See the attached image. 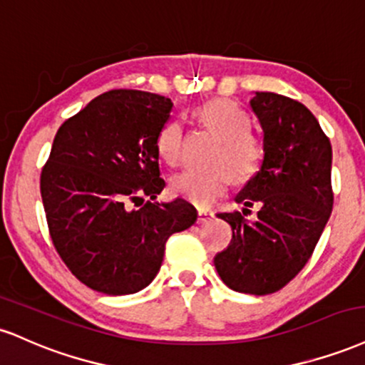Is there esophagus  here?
<instances>
[{
	"instance_id": "obj_1",
	"label": "esophagus",
	"mask_w": 365,
	"mask_h": 365,
	"mask_svg": "<svg viewBox=\"0 0 365 365\" xmlns=\"http://www.w3.org/2000/svg\"><path fill=\"white\" fill-rule=\"evenodd\" d=\"M213 215H215V213H213L212 210H203V208H200V210H198V222H200V224H203V222L212 220Z\"/></svg>"
}]
</instances>
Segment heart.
I'll return each mask as SVG.
<instances>
[{"instance_id": "b5f03b06", "label": "heart", "mask_w": 365, "mask_h": 365, "mask_svg": "<svg viewBox=\"0 0 365 365\" xmlns=\"http://www.w3.org/2000/svg\"><path fill=\"white\" fill-rule=\"evenodd\" d=\"M196 115L200 121L217 133L222 145L217 152V164L212 170L187 169L174 175L170 191L195 207L208 208L225 195L232 182V174L237 181H247L259 170L263 160V145L255 133H251V121L234 102L215 98L198 107ZM182 126L178 119H170L157 133V155L169 165H178L182 158Z\"/></svg>"}]
</instances>
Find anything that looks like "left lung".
I'll return each mask as SVG.
<instances>
[{
	"mask_svg": "<svg viewBox=\"0 0 365 365\" xmlns=\"http://www.w3.org/2000/svg\"><path fill=\"white\" fill-rule=\"evenodd\" d=\"M263 128V160L241 192L242 212L218 213L232 241L213 259L222 282L235 292L267 295L306 267L333 210L331 143L301 102L273 92L250 101Z\"/></svg>",
	"mask_w": 365,
	"mask_h": 365,
	"instance_id": "left-lung-1",
	"label": "left lung"
}]
</instances>
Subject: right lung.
I'll use <instances>...</instances> for the list:
<instances>
[{"label": "right lung", "mask_w": 365, "mask_h": 365, "mask_svg": "<svg viewBox=\"0 0 365 365\" xmlns=\"http://www.w3.org/2000/svg\"><path fill=\"white\" fill-rule=\"evenodd\" d=\"M173 106L157 93L110 90L56 133L41 174L47 227L64 264L97 292L145 289L160 269L167 239L198 217L182 198L155 201L165 187L155 138Z\"/></svg>", "instance_id": "right-lung-1"}]
</instances>
